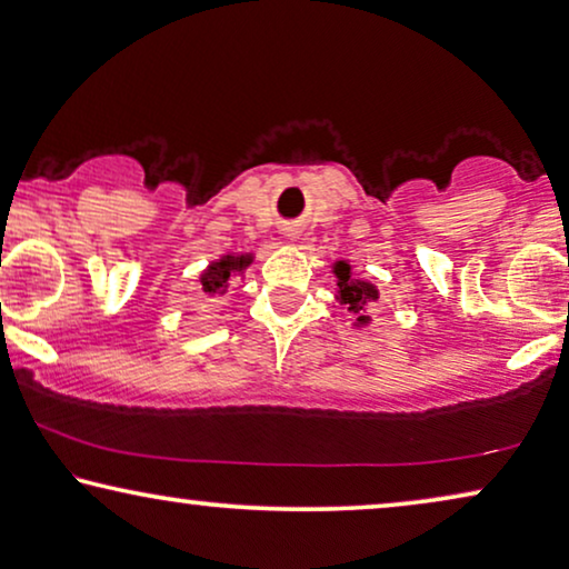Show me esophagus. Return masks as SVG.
Masks as SVG:
<instances>
[{
    "label": "esophagus",
    "mask_w": 569,
    "mask_h": 569,
    "mask_svg": "<svg viewBox=\"0 0 569 569\" xmlns=\"http://www.w3.org/2000/svg\"><path fill=\"white\" fill-rule=\"evenodd\" d=\"M293 234H296L293 230H286V237H293Z\"/></svg>",
    "instance_id": "34e87169"
}]
</instances>
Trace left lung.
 <instances>
[{
    "label": "left lung",
    "mask_w": 569,
    "mask_h": 569,
    "mask_svg": "<svg viewBox=\"0 0 569 569\" xmlns=\"http://www.w3.org/2000/svg\"><path fill=\"white\" fill-rule=\"evenodd\" d=\"M335 276H337V301L345 303L347 311H352L355 317H358L355 319V327H368L370 317L366 313V309L380 299L376 283L355 278L350 262L345 260L335 262Z\"/></svg>",
    "instance_id": "obj_1"
}]
</instances>
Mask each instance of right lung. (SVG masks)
I'll return each instance as SVG.
<instances>
[{
    "mask_svg": "<svg viewBox=\"0 0 569 569\" xmlns=\"http://www.w3.org/2000/svg\"><path fill=\"white\" fill-rule=\"evenodd\" d=\"M252 262V252H242V256H222L214 262H209V268L199 276V291L207 293V299H217L224 296L230 281L237 276H242Z\"/></svg>",
    "mask_w": 569,
    "mask_h": 569,
    "instance_id": "1",
    "label": "right lung"
}]
</instances>
